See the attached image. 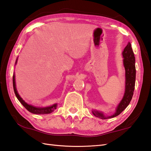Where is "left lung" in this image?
<instances>
[{
  "label": "left lung",
  "mask_w": 151,
  "mask_h": 151,
  "mask_svg": "<svg viewBox=\"0 0 151 151\" xmlns=\"http://www.w3.org/2000/svg\"><path fill=\"white\" fill-rule=\"evenodd\" d=\"M123 59V65L125 69V91L122 99L121 102L116 107L115 112L111 116H106L102 112L100 111L92 110L93 114L101 119H107L115 117L124 111L129 105L133 96L135 81H136V65H135V57L132 45L130 42L128 43L127 45L124 49L122 53Z\"/></svg>",
  "instance_id": "left-lung-1"
}]
</instances>
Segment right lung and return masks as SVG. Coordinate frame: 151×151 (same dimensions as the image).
Instances as JSON below:
<instances>
[{
    "label": "right lung",
    "instance_id": "1",
    "mask_svg": "<svg viewBox=\"0 0 151 151\" xmlns=\"http://www.w3.org/2000/svg\"><path fill=\"white\" fill-rule=\"evenodd\" d=\"M17 59L18 57L17 58L16 61H15V64H17ZM13 87H14V91L15 96H16L17 98L19 100L21 104L25 107V108L29 111V112L34 113V114H49V113H51L52 112H53L55 109H57V104H55L53 105L50 106H47V107H35L32 105H30V104H28L27 102H25L23 98L20 96V95L18 93V92L17 91L16 88V84H15V73L13 76Z\"/></svg>",
    "mask_w": 151,
    "mask_h": 151
}]
</instances>
